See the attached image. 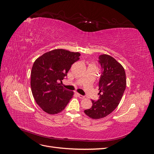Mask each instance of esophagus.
<instances>
[{"mask_svg": "<svg viewBox=\"0 0 154 154\" xmlns=\"http://www.w3.org/2000/svg\"><path fill=\"white\" fill-rule=\"evenodd\" d=\"M77 96H78L79 97H80V98H82V99L85 98V96H83V95H82V94H78V93H77Z\"/></svg>", "mask_w": 154, "mask_h": 154, "instance_id": "1", "label": "esophagus"}]
</instances>
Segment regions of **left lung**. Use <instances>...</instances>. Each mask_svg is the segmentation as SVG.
I'll use <instances>...</instances> for the list:
<instances>
[{"label":"left lung","instance_id":"obj_1","mask_svg":"<svg viewBox=\"0 0 154 154\" xmlns=\"http://www.w3.org/2000/svg\"><path fill=\"white\" fill-rule=\"evenodd\" d=\"M99 62L103 69L99 82L100 99L92 100V106L85 110L88 117L98 119L113 112L122 100L127 85L124 67L117 60L108 54L100 56Z\"/></svg>","mask_w":154,"mask_h":154}]
</instances>
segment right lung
I'll return each instance as SVG.
<instances>
[{
    "label": "right lung",
    "mask_w": 154,
    "mask_h": 154,
    "mask_svg": "<svg viewBox=\"0 0 154 154\" xmlns=\"http://www.w3.org/2000/svg\"><path fill=\"white\" fill-rule=\"evenodd\" d=\"M80 56V53L57 49L35 61L31 72V91L37 105L46 113L61 112L72 97L74 92L66 90L58 82L67 76Z\"/></svg>",
    "instance_id": "1"
}]
</instances>
